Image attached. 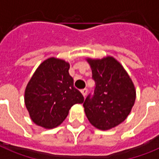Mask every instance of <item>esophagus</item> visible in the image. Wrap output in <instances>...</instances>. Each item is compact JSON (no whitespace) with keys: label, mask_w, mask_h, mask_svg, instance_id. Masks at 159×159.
I'll use <instances>...</instances> for the list:
<instances>
[{"label":"esophagus","mask_w":159,"mask_h":159,"mask_svg":"<svg viewBox=\"0 0 159 159\" xmlns=\"http://www.w3.org/2000/svg\"><path fill=\"white\" fill-rule=\"evenodd\" d=\"M87 93H88V89H84L81 90V93H82V95L84 96V97H85V96L87 95Z\"/></svg>","instance_id":"obj_1"}]
</instances>
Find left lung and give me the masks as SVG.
<instances>
[{
    "label": "left lung",
    "mask_w": 159,
    "mask_h": 159,
    "mask_svg": "<svg viewBox=\"0 0 159 159\" xmlns=\"http://www.w3.org/2000/svg\"><path fill=\"white\" fill-rule=\"evenodd\" d=\"M96 87L84 102L85 115L93 126L109 130L124 122L136 101L134 84L124 66L111 56L88 57Z\"/></svg>",
    "instance_id": "1"
}]
</instances>
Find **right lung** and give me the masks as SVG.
Segmentation results:
<instances>
[{
  "instance_id": "obj_1",
  "label": "right lung",
  "mask_w": 159,
  "mask_h": 159,
  "mask_svg": "<svg viewBox=\"0 0 159 159\" xmlns=\"http://www.w3.org/2000/svg\"><path fill=\"white\" fill-rule=\"evenodd\" d=\"M69 69L70 64L62 59L49 57L38 66L27 84L25 105L36 125L56 128L65 120L72 106L84 102Z\"/></svg>"
}]
</instances>
